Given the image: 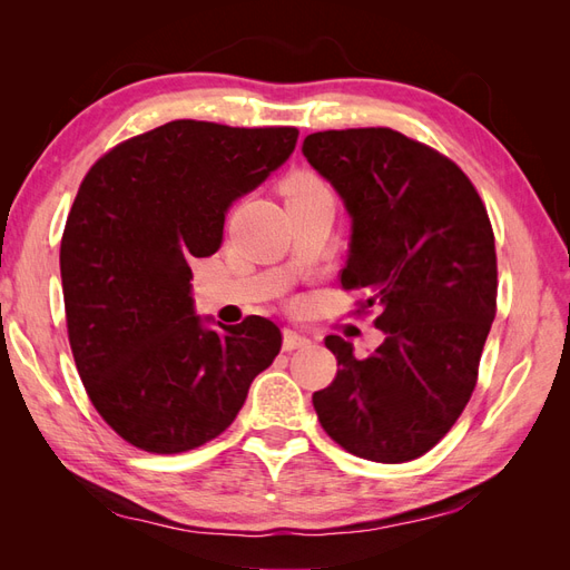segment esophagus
<instances>
[{"label": "esophagus", "instance_id": "esophagus-1", "mask_svg": "<svg viewBox=\"0 0 570 570\" xmlns=\"http://www.w3.org/2000/svg\"><path fill=\"white\" fill-rule=\"evenodd\" d=\"M308 344H312V340H308L306 335L297 333V331H283V350L285 352H295V350H306Z\"/></svg>", "mask_w": 570, "mask_h": 570}]
</instances>
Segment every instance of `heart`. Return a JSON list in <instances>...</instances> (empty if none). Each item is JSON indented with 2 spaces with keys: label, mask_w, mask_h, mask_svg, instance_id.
Segmentation results:
<instances>
[{
  "label": "heart",
  "mask_w": 570,
  "mask_h": 570,
  "mask_svg": "<svg viewBox=\"0 0 570 570\" xmlns=\"http://www.w3.org/2000/svg\"><path fill=\"white\" fill-rule=\"evenodd\" d=\"M314 189H325L323 180L314 174H297L287 180V193H314Z\"/></svg>",
  "instance_id": "obj_1"
}]
</instances>
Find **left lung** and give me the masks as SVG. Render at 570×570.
<instances>
[{
  "mask_svg": "<svg viewBox=\"0 0 570 570\" xmlns=\"http://www.w3.org/2000/svg\"><path fill=\"white\" fill-rule=\"evenodd\" d=\"M304 157L352 216L344 289H366L385 342L356 358L327 335L337 375L314 392L323 430L377 463L423 456L478 383L497 314L494 233L478 189L444 154L392 128L306 135Z\"/></svg>",
  "mask_w": 570,
  "mask_h": 570,
  "instance_id": "8db88e82",
  "label": "left lung"
}]
</instances>
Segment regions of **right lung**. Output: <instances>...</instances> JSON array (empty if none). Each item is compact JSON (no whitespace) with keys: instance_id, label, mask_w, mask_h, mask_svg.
Here are the masks:
<instances>
[{"instance_id":"add662e5","label":"right lung","mask_w":570,"mask_h":570,"mask_svg":"<svg viewBox=\"0 0 570 570\" xmlns=\"http://www.w3.org/2000/svg\"><path fill=\"white\" fill-rule=\"evenodd\" d=\"M297 135L180 118L116 145L82 178L59 254L68 342L92 406L137 450L218 438L278 356L268 318L204 325L189 262L218 252L228 206L287 161Z\"/></svg>"}]
</instances>
